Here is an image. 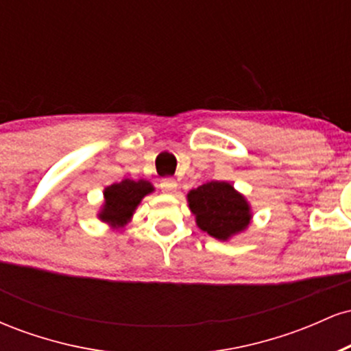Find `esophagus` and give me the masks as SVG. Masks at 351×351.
<instances>
[{"mask_svg":"<svg viewBox=\"0 0 351 351\" xmlns=\"http://www.w3.org/2000/svg\"><path fill=\"white\" fill-rule=\"evenodd\" d=\"M176 186H178V183H176V180L173 178H163L162 180V188L163 191L167 193H173L176 189Z\"/></svg>","mask_w":351,"mask_h":351,"instance_id":"34e87169","label":"esophagus"}]
</instances>
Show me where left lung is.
I'll return each instance as SVG.
<instances>
[{
    "label": "left lung",
    "mask_w": 351,
    "mask_h": 351,
    "mask_svg": "<svg viewBox=\"0 0 351 351\" xmlns=\"http://www.w3.org/2000/svg\"><path fill=\"white\" fill-rule=\"evenodd\" d=\"M188 203L198 226L221 241L241 232L251 221L247 201L224 181H211L191 189Z\"/></svg>",
    "instance_id": "8db88e82"
}]
</instances>
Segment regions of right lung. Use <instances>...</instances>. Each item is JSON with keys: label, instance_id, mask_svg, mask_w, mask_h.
I'll return each instance as SVG.
<instances>
[{"label": "right lung", "instance_id": "add662e5", "mask_svg": "<svg viewBox=\"0 0 351 351\" xmlns=\"http://www.w3.org/2000/svg\"><path fill=\"white\" fill-rule=\"evenodd\" d=\"M152 191V184L143 180H123L120 183L112 184V186H108L104 191L106 204H104V209L99 217L106 221V223L115 224V226H123L130 219V216L134 215L135 208L138 206L143 196Z\"/></svg>", "mask_w": 351, "mask_h": 351}]
</instances>
